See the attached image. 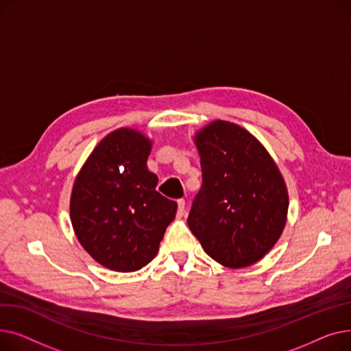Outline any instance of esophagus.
<instances>
[{
	"mask_svg": "<svg viewBox=\"0 0 351 351\" xmlns=\"http://www.w3.org/2000/svg\"><path fill=\"white\" fill-rule=\"evenodd\" d=\"M185 205H186V202L183 199L178 200V213H176L178 217H182L183 215H185Z\"/></svg>",
	"mask_w": 351,
	"mask_h": 351,
	"instance_id": "esophagus-1",
	"label": "esophagus"
}]
</instances>
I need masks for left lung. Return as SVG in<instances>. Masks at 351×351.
<instances>
[{
	"instance_id": "obj_1",
	"label": "left lung",
	"mask_w": 351,
	"mask_h": 351,
	"mask_svg": "<svg viewBox=\"0 0 351 351\" xmlns=\"http://www.w3.org/2000/svg\"><path fill=\"white\" fill-rule=\"evenodd\" d=\"M202 188L188 225L217 263L241 269L259 262L285 229L289 195L265 146L242 126L213 121L195 135Z\"/></svg>"
}]
</instances>
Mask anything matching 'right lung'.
I'll list each match as a JSON object with an SVG mask.
<instances>
[{
  "instance_id": "1",
  "label": "right lung",
  "mask_w": 351,
  "mask_h": 351,
  "mask_svg": "<svg viewBox=\"0 0 351 351\" xmlns=\"http://www.w3.org/2000/svg\"><path fill=\"white\" fill-rule=\"evenodd\" d=\"M152 142L131 128L106 135L81 168L71 193L69 213L82 247L99 265L136 271L159 250L178 204L156 191L147 171Z\"/></svg>"
}]
</instances>
